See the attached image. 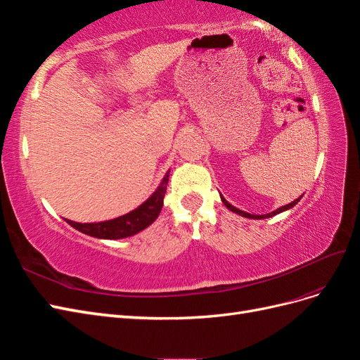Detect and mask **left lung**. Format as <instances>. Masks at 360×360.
<instances>
[{
  "label": "left lung",
  "instance_id": "left-lung-1",
  "mask_svg": "<svg viewBox=\"0 0 360 360\" xmlns=\"http://www.w3.org/2000/svg\"><path fill=\"white\" fill-rule=\"evenodd\" d=\"M302 198V197H300ZM300 198H297V200H294L292 202H290V204H287V205H284V207H281V209H278V210H275V212H271V213H267V214H249V213H246V212H242V210H238V209H236L234 205H231L230 202H228L225 198H222V202L228 207V209H230L231 212H234V213H237V214H240V216H245V217H250V219H266V217H271V216H275V214H278V213H281V212H285V210H288V209H291V207H294L296 205L299 201H300Z\"/></svg>",
  "mask_w": 360,
  "mask_h": 360
}]
</instances>
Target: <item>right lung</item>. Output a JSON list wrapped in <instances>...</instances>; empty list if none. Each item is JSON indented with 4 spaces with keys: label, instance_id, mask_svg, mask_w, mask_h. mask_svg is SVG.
I'll return each instance as SVG.
<instances>
[{
    "label": "right lung",
    "instance_id": "add662e5",
    "mask_svg": "<svg viewBox=\"0 0 360 360\" xmlns=\"http://www.w3.org/2000/svg\"><path fill=\"white\" fill-rule=\"evenodd\" d=\"M168 177H169V171L167 172V176L163 177L158 191L151 195L144 204H141L138 209L124 216L115 217V219H111V221L97 222V224H79L69 219L66 221L78 231L93 237H99V238H124L129 236H134L139 231H143L144 228H147L148 225H151L156 221V217L159 216L163 205V197H165V192H167Z\"/></svg>",
    "mask_w": 360,
    "mask_h": 360
}]
</instances>
